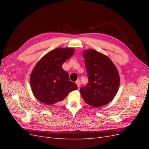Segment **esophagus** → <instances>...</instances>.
<instances>
[{
	"mask_svg": "<svg viewBox=\"0 0 149 149\" xmlns=\"http://www.w3.org/2000/svg\"><path fill=\"white\" fill-rule=\"evenodd\" d=\"M76 85H77L78 88H79L80 85H81V82H80V81H79V80L76 81Z\"/></svg>",
	"mask_w": 149,
	"mask_h": 149,
	"instance_id": "1",
	"label": "esophagus"
}]
</instances>
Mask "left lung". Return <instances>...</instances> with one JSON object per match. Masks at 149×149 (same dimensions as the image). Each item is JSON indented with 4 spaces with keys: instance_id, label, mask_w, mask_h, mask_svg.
Here are the masks:
<instances>
[{
    "instance_id": "left-lung-1",
    "label": "left lung",
    "mask_w": 149,
    "mask_h": 149,
    "mask_svg": "<svg viewBox=\"0 0 149 149\" xmlns=\"http://www.w3.org/2000/svg\"><path fill=\"white\" fill-rule=\"evenodd\" d=\"M88 84L80 88L83 100L89 106L99 107L110 102L118 93L120 77L110 58L94 49L83 52Z\"/></svg>"
}]
</instances>
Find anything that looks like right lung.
I'll use <instances>...</instances> for the list:
<instances>
[{"label":"right lung","instance_id":"add662e5","mask_svg":"<svg viewBox=\"0 0 149 149\" xmlns=\"http://www.w3.org/2000/svg\"><path fill=\"white\" fill-rule=\"evenodd\" d=\"M73 48H56L39 60L31 71L30 83L35 97L46 105L61 101L70 92L78 89L70 81L62 65L74 53Z\"/></svg>","mask_w":149,"mask_h":149}]
</instances>
